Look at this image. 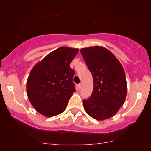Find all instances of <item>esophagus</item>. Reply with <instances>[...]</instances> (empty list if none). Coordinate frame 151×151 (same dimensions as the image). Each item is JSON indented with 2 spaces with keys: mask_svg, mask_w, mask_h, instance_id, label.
<instances>
[{
  "mask_svg": "<svg viewBox=\"0 0 151 151\" xmlns=\"http://www.w3.org/2000/svg\"><path fill=\"white\" fill-rule=\"evenodd\" d=\"M81 87H82V84H78V89H80V88H81Z\"/></svg>",
  "mask_w": 151,
  "mask_h": 151,
  "instance_id": "1",
  "label": "esophagus"
}]
</instances>
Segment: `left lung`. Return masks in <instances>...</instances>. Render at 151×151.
Listing matches in <instances>:
<instances>
[{"instance_id": "left-lung-1", "label": "left lung", "mask_w": 151, "mask_h": 151, "mask_svg": "<svg viewBox=\"0 0 151 151\" xmlns=\"http://www.w3.org/2000/svg\"><path fill=\"white\" fill-rule=\"evenodd\" d=\"M93 78V91L83 100L86 113L97 120L114 116L125 102L127 83L125 72L118 59L102 46L80 49Z\"/></svg>"}]
</instances>
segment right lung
I'll use <instances>...</instances> for the list:
<instances>
[{"label": "right lung", "instance_id": "obj_1", "mask_svg": "<svg viewBox=\"0 0 151 151\" xmlns=\"http://www.w3.org/2000/svg\"><path fill=\"white\" fill-rule=\"evenodd\" d=\"M79 49L61 47L47 54L32 68L27 81V94L35 110L47 117L60 114L75 92L74 70L70 64Z\"/></svg>", "mask_w": 151, "mask_h": 151}]
</instances>
